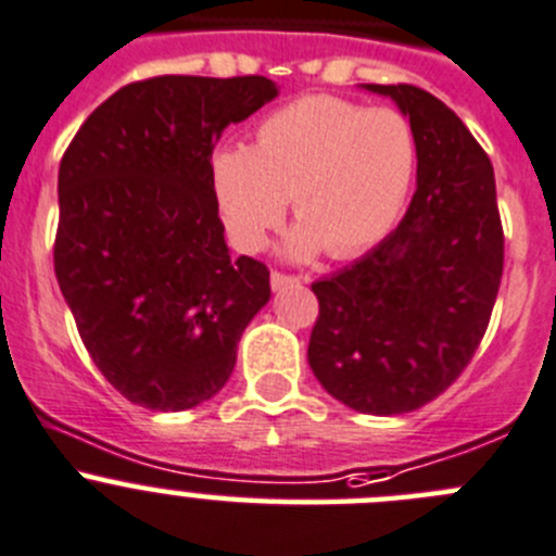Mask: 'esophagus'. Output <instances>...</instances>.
Instances as JSON below:
<instances>
[{"instance_id":"esophagus-1","label":"esophagus","mask_w":556,"mask_h":556,"mask_svg":"<svg viewBox=\"0 0 556 556\" xmlns=\"http://www.w3.org/2000/svg\"><path fill=\"white\" fill-rule=\"evenodd\" d=\"M299 282H302V277H290V274L271 271V288L274 290H282V288H288V285H299Z\"/></svg>"}]
</instances>
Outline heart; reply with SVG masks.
<instances>
[{"label":"heart","mask_w":556,"mask_h":556,"mask_svg":"<svg viewBox=\"0 0 556 556\" xmlns=\"http://www.w3.org/2000/svg\"><path fill=\"white\" fill-rule=\"evenodd\" d=\"M417 155L412 123L397 109L309 96L263 117L249 148L216 150L211 189L227 238L241 252H261L290 197L299 225L285 252L307 261L326 249L345 261L397 225Z\"/></svg>","instance_id":"obj_1"}]
</instances>
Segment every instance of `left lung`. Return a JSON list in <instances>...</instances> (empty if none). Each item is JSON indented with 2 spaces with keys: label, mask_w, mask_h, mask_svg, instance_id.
I'll return each instance as SVG.
<instances>
[{
  "label": "left lung",
  "mask_w": 556,
  "mask_h": 556,
  "mask_svg": "<svg viewBox=\"0 0 556 556\" xmlns=\"http://www.w3.org/2000/svg\"><path fill=\"white\" fill-rule=\"evenodd\" d=\"M389 96L417 137V191L395 232L313 282L307 359L331 397L376 417L408 414L464 372L489 329L505 266L491 159L458 114L414 85Z\"/></svg>",
  "instance_id": "1"
}]
</instances>
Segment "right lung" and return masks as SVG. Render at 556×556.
<instances>
[{"label": "right lung", "instance_id": "1", "mask_svg": "<svg viewBox=\"0 0 556 556\" xmlns=\"http://www.w3.org/2000/svg\"><path fill=\"white\" fill-rule=\"evenodd\" d=\"M266 76H155L121 87L60 161L54 271L81 342L123 397L153 412L211 401L268 268L230 257L211 155L230 123L277 98Z\"/></svg>", "mask_w": 556, "mask_h": 556}]
</instances>
